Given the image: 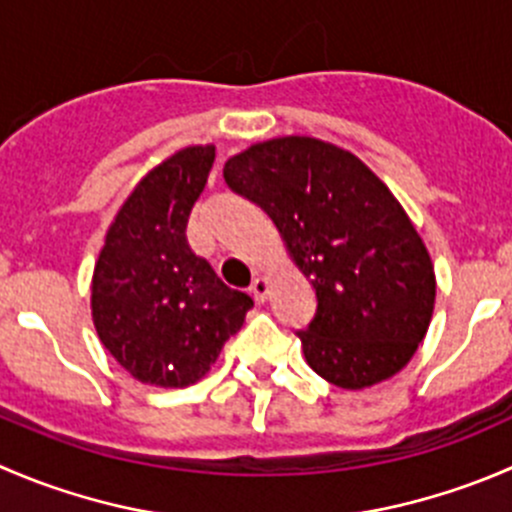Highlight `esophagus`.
I'll list each match as a JSON object with an SVG mask.
<instances>
[{
	"instance_id": "obj_1",
	"label": "esophagus",
	"mask_w": 512,
	"mask_h": 512,
	"mask_svg": "<svg viewBox=\"0 0 512 512\" xmlns=\"http://www.w3.org/2000/svg\"><path fill=\"white\" fill-rule=\"evenodd\" d=\"M252 297H255L257 302H265L267 300V292H270V280H267V277H255V280H252Z\"/></svg>"
}]
</instances>
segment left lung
Returning <instances> with one entry per match:
<instances>
[{"instance_id":"obj_1","label":"left lung","mask_w":512,"mask_h":512,"mask_svg":"<svg viewBox=\"0 0 512 512\" xmlns=\"http://www.w3.org/2000/svg\"><path fill=\"white\" fill-rule=\"evenodd\" d=\"M222 175L270 215L315 287V317L297 332L307 365L342 390L398 375L433 320L435 270L388 185L352 152L302 135L257 142Z\"/></svg>"}]
</instances>
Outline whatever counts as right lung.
<instances>
[{
    "label": "right lung",
    "instance_id": "obj_1",
    "mask_svg": "<svg viewBox=\"0 0 512 512\" xmlns=\"http://www.w3.org/2000/svg\"><path fill=\"white\" fill-rule=\"evenodd\" d=\"M215 145H190L152 167L114 215L94 262L92 322L135 380L187 388L210 372L252 297L227 287L187 245Z\"/></svg>",
    "mask_w": 512,
    "mask_h": 512
}]
</instances>
